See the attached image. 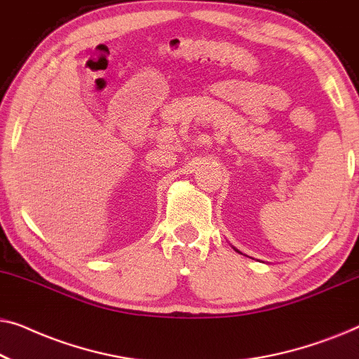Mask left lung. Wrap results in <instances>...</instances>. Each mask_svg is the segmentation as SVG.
Segmentation results:
<instances>
[{
    "instance_id": "left-lung-1",
    "label": "left lung",
    "mask_w": 359,
    "mask_h": 359,
    "mask_svg": "<svg viewBox=\"0 0 359 359\" xmlns=\"http://www.w3.org/2000/svg\"><path fill=\"white\" fill-rule=\"evenodd\" d=\"M237 252H238V250H237Z\"/></svg>"
}]
</instances>
